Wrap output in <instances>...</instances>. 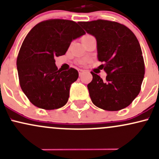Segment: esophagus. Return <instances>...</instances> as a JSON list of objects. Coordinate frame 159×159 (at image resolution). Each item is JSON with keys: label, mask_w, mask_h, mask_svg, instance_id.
I'll list each match as a JSON object with an SVG mask.
<instances>
[{"label": "esophagus", "mask_w": 159, "mask_h": 159, "mask_svg": "<svg viewBox=\"0 0 159 159\" xmlns=\"http://www.w3.org/2000/svg\"><path fill=\"white\" fill-rule=\"evenodd\" d=\"M83 72H84L83 69H78V73H79V75H81V74L83 73Z\"/></svg>", "instance_id": "1"}]
</instances>
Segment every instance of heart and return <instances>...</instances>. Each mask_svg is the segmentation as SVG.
Segmentation results:
<instances>
[{"label":"heart","mask_w":159,"mask_h":159,"mask_svg":"<svg viewBox=\"0 0 159 159\" xmlns=\"http://www.w3.org/2000/svg\"><path fill=\"white\" fill-rule=\"evenodd\" d=\"M90 37H91V36H90V35H85V36H84L83 37H82L81 40H84L86 39H88V38H90Z\"/></svg>","instance_id":"obj_1"}]
</instances>
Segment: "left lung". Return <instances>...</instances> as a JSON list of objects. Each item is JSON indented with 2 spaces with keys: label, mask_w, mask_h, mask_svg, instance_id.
I'll return each instance as SVG.
<instances>
[{
  "label": "left lung",
  "mask_w": 159,
  "mask_h": 159,
  "mask_svg": "<svg viewBox=\"0 0 159 159\" xmlns=\"http://www.w3.org/2000/svg\"><path fill=\"white\" fill-rule=\"evenodd\" d=\"M79 25L96 38L98 60L104 63L100 69L107 73L102 80L91 72L93 80L87 88L93 103L105 111L125 108L139 94L144 77L139 42L130 29L115 21L99 19Z\"/></svg>",
  "instance_id": "obj_1"
}]
</instances>
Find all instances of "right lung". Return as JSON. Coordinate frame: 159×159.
<instances>
[{"instance_id": "add662e5", "label": "right lung", "mask_w": 159, "mask_h": 159, "mask_svg": "<svg viewBox=\"0 0 159 159\" xmlns=\"http://www.w3.org/2000/svg\"><path fill=\"white\" fill-rule=\"evenodd\" d=\"M84 34L78 23L64 19L42 21L28 33L16 64L21 90L33 105L54 110L66 104L78 72L73 68L61 72L54 58L65 54L72 40Z\"/></svg>"}]
</instances>
